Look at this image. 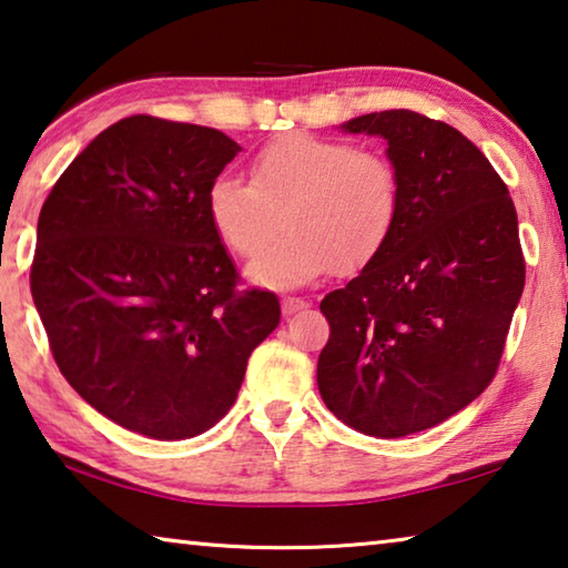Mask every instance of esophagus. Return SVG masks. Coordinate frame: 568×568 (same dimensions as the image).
<instances>
[{"label": "esophagus", "mask_w": 568, "mask_h": 568, "mask_svg": "<svg viewBox=\"0 0 568 568\" xmlns=\"http://www.w3.org/2000/svg\"><path fill=\"white\" fill-rule=\"evenodd\" d=\"M310 306V302L302 300V296H284L282 300V312L284 314H296L300 310H306Z\"/></svg>", "instance_id": "esophagus-1"}]
</instances>
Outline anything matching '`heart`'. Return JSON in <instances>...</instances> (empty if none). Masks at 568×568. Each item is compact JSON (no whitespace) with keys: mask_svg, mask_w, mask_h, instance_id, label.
Here are the masks:
<instances>
[{"mask_svg":"<svg viewBox=\"0 0 568 568\" xmlns=\"http://www.w3.org/2000/svg\"><path fill=\"white\" fill-rule=\"evenodd\" d=\"M248 183L216 175L206 189V219L231 254L251 262L281 227L291 229L248 268L274 290L310 284L337 266L355 274L387 246L403 211L395 163L347 141L310 133L274 138L248 158Z\"/></svg>","mask_w":568,"mask_h":568,"instance_id":"1","label":"heart"}]
</instances>
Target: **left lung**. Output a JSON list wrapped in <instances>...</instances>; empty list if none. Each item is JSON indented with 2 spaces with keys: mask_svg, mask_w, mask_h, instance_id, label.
Wrapping results in <instances>:
<instances>
[{
  "mask_svg": "<svg viewBox=\"0 0 568 568\" xmlns=\"http://www.w3.org/2000/svg\"><path fill=\"white\" fill-rule=\"evenodd\" d=\"M342 128L385 138L403 211L375 262L320 304L329 339L317 385L342 423L403 438L496 377L526 282L516 206L488 158L443 120L383 110Z\"/></svg>",
  "mask_w": 568,
  "mask_h": 568,
  "instance_id": "obj_1",
  "label": "left lung"
}]
</instances>
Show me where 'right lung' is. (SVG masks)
<instances>
[{
    "mask_svg": "<svg viewBox=\"0 0 568 568\" xmlns=\"http://www.w3.org/2000/svg\"><path fill=\"white\" fill-rule=\"evenodd\" d=\"M239 151L216 128L130 115L42 203L30 290L52 357L85 403L148 438L216 425L282 317L274 292L239 290L206 219L209 183Z\"/></svg>",
    "mask_w": 568,
    "mask_h": 568,
    "instance_id": "add662e5",
    "label": "right lung"
}]
</instances>
